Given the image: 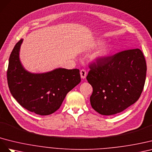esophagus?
Listing matches in <instances>:
<instances>
[{"mask_svg":"<svg viewBox=\"0 0 152 152\" xmlns=\"http://www.w3.org/2000/svg\"><path fill=\"white\" fill-rule=\"evenodd\" d=\"M80 75L82 79H85L86 76V71L85 69H81L80 71Z\"/></svg>","mask_w":152,"mask_h":152,"instance_id":"34e87169","label":"esophagus"}]
</instances>
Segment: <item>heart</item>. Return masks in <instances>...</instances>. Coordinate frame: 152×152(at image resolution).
I'll return each instance as SVG.
<instances>
[{
	"label": "heart",
	"mask_w": 152,
	"mask_h": 152,
	"mask_svg": "<svg viewBox=\"0 0 152 152\" xmlns=\"http://www.w3.org/2000/svg\"><path fill=\"white\" fill-rule=\"evenodd\" d=\"M98 45H102V42H99ZM110 51H111V48L110 46H106L105 48H102L97 53V57L99 58H102L104 57H106V56L110 53Z\"/></svg>",
	"instance_id": "1"
}]
</instances>
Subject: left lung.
Here are the masks:
<instances>
[{
	"instance_id": "left-lung-1",
	"label": "left lung",
	"mask_w": 152,
	"mask_h": 152,
	"mask_svg": "<svg viewBox=\"0 0 152 152\" xmlns=\"http://www.w3.org/2000/svg\"><path fill=\"white\" fill-rule=\"evenodd\" d=\"M88 66L86 80L93 88L90 104L99 114L118 113L140 97L146 74V60L141 50L97 58Z\"/></svg>"
}]
</instances>
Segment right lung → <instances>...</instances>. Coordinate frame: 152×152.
<instances>
[{"label": "right lung", "mask_w": 152, "mask_h": 152, "mask_svg": "<svg viewBox=\"0 0 152 152\" xmlns=\"http://www.w3.org/2000/svg\"><path fill=\"white\" fill-rule=\"evenodd\" d=\"M23 39L15 46L9 60L7 79L16 101L30 112L48 115L58 110L67 94L81 81L77 69L59 68L49 72L32 74L21 66L19 51Z\"/></svg>", "instance_id": "obj_1"}]
</instances>
